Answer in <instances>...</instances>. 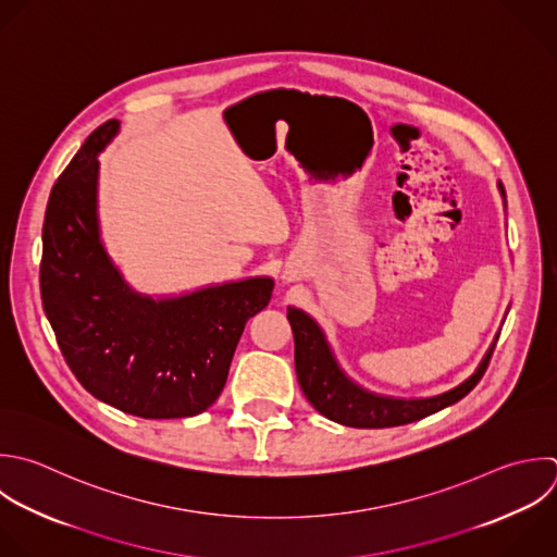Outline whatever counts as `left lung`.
Masks as SVG:
<instances>
[{
	"label": "left lung",
	"instance_id": "obj_1",
	"mask_svg": "<svg viewBox=\"0 0 557 557\" xmlns=\"http://www.w3.org/2000/svg\"><path fill=\"white\" fill-rule=\"evenodd\" d=\"M498 189L505 198V189L500 183ZM287 320L294 331L296 374L307 400L329 420L355 429H385L409 424L457 403L483 376L498 339L496 335L476 370L457 387L429 398H394L368 392L350 381L339 368L322 329L311 315L296 307H289Z\"/></svg>",
	"mask_w": 557,
	"mask_h": 557
}]
</instances>
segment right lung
<instances>
[{
  "label": "right lung",
  "mask_w": 557,
  "mask_h": 557,
  "mask_svg": "<svg viewBox=\"0 0 557 557\" xmlns=\"http://www.w3.org/2000/svg\"><path fill=\"white\" fill-rule=\"evenodd\" d=\"M89 135L52 187L44 222L41 300L81 385L139 418H187L222 394L246 322L268 307V276L176 298L133 292L109 259L98 224V154L117 135Z\"/></svg>",
  "instance_id": "1"
}]
</instances>
